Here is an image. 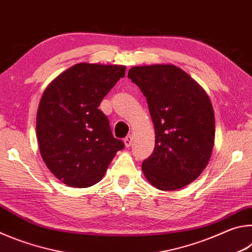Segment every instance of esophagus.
<instances>
[{
  "instance_id": "34e87169",
  "label": "esophagus",
  "mask_w": 252,
  "mask_h": 252,
  "mask_svg": "<svg viewBox=\"0 0 252 252\" xmlns=\"http://www.w3.org/2000/svg\"><path fill=\"white\" fill-rule=\"evenodd\" d=\"M132 141H133V138H132L131 135H127L126 138L125 139V144H126V148H129V147H131V144H132Z\"/></svg>"
}]
</instances>
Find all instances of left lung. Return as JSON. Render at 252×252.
<instances>
[{"instance_id": "8db88e82", "label": "left lung", "mask_w": 252, "mask_h": 252, "mask_svg": "<svg viewBox=\"0 0 252 252\" xmlns=\"http://www.w3.org/2000/svg\"><path fill=\"white\" fill-rule=\"evenodd\" d=\"M127 78L147 97L155 125V150L142 162L153 187L173 191L197 179L215 143V113L206 91L172 64L133 66Z\"/></svg>"}]
</instances>
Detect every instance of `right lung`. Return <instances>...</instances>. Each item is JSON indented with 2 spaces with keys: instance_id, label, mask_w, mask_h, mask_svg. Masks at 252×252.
Returning a JSON list of instances; mask_svg holds the SVG:
<instances>
[{
  "instance_id": "obj_1",
  "label": "right lung",
  "mask_w": 252,
  "mask_h": 252,
  "mask_svg": "<svg viewBox=\"0 0 252 252\" xmlns=\"http://www.w3.org/2000/svg\"><path fill=\"white\" fill-rule=\"evenodd\" d=\"M125 73V65L78 63L43 92L36 114L40 152L50 171L69 187L95 185L125 148L99 109Z\"/></svg>"
}]
</instances>
